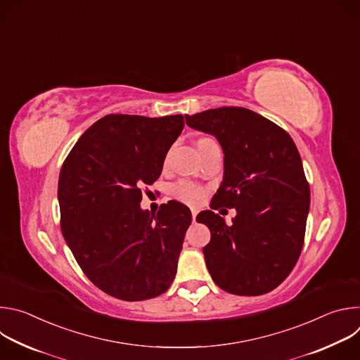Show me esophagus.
<instances>
[{"instance_id": "34e87169", "label": "esophagus", "mask_w": 360, "mask_h": 360, "mask_svg": "<svg viewBox=\"0 0 360 360\" xmlns=\"http://www.w3.org/2000/svg\"><path fill=\"white\" fill-rule=\"evenodd\" d=\"M196 215H198V211L196 210H192V221L196 222Z\"/></svg>"}]
</instances>
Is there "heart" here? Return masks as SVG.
<instances>
[{"label": "heart", "instance_id": "1", "mask_svg": "<svg viewBox=\"0 0 360 360\" xmlns=\"http://www.w3.org/2000/svg\"><path fill=\"white\" fill-rule=\"evenodd\" d=\"M195 145L198 148V152L200 153V157H203L205 153H208V152L219 148L217 141H214L212 138H208V136L198 138ZM167 164H168V158H165V161H164V165H167ZM174 193H175L176 198H179L181 200H184L186 203H191V205H198L203 198L202 188H199L198 185H195L189 181L178 182L174 186Z\"/></svg>", "mask_w": 360, "mask_h": 360}]
</instances>
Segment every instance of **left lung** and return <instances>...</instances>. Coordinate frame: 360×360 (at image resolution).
I'll return each mask as SVG.
<instances>
[{"label": "left lung", "mask_w": 360, "mask_h": 360, "mask_svg": "<svg viewBox=\"0 0 360 360\" xmlns=\"http://www.w3.org/2000/svg\"><path fill=\"white\" fill-rule=\"evenodd\" d=\"M186 125L214 135L224 150V179L196 222L211 231L203 248L214 282L224 290L264 295L281 285L303 246L311 191L290 135L250 110L224 107L185 115ZM235 207L228 226L214 209Z\"/></svg>", "instance_id": "left-lung-1"}]
</instances>
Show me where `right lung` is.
Here are the masks:
<instances>
[{"label":"right lung","instance_id":"add662e5","mask_svg":"<svg viewBox=\"0 0 360 360\" xmlns=\"http://www.w3.org/2000/svg\"><path fill=\"white\" fill-rule=\"evenodd\" d=\"M184 125L182 115H107L82 134L61 168L64 239L88 279L114 297H155L175 279L191 211L169 200L150 215L139 203Z\"/></svg>","mask_w":360,"mask_h":360}]
</instances>
